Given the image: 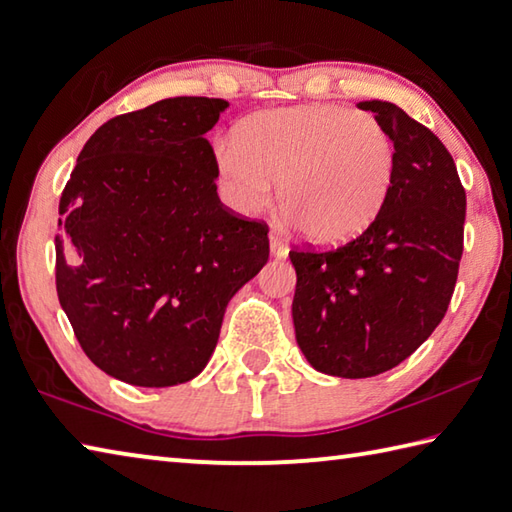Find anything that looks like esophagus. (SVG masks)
Instances as JSON below:
<instances>
[{"label":"esophagus","mask_w":512,"mask_h":512,"mask_svg":"<svg viewBox=\"0 0 512 512\" xmlns=\"http://www.w3.org/2000/svg\"><path fill=\"white\" fill-rule=\"evenodd\" d=\"M269 249H272V256L276 258H285L289 254V247L285 245V240L278 236V234H269Z\"/></svg>","instance_id":"1"}]
</instances>
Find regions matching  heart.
I'll use <instances>...</instances> for the list:
<instances>
[{
    "label": "heart",
    "instance_id": "1",
    "mask_svg": "<svg viewBox=\"0 0 512 512\" xmlns=\"http://www.w3.org/2000/svg\"><path fill=\"white\" fill-rule=\"evenodd\" d=\"M220 185L238 211L272 194L314 243H345L370 227L390 194L397 149L368 113L336 104L260 111L238 124L236 140L214 144Z\"/></svg>",
    "mask_w": 512,
    "mask_h": 512
}]
</instances>
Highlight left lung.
<instances>
[{
    "mask_svg": "<svg viewBox=\"0 0 512 512\" xmlns=\"http://www.w3.org/2000/svg\"><path fill=\"white\" fill-rule=\"evenodd\" d=\"M390 133L397 169L370 227L336 249H292L296 343L314 370L365 379L435 332L464 252L466 191L428 127L383 100L359 102Z\"/></svg>",
    "mask_w": 512,
    "mask_h": 512,
    "instance_id": "1",
    "label": "left lung"
}]
</instances>
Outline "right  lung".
Returning <instances> with one entry per match:
<instances>
[{
    "mask_svg": "<svg viewBox=\"0 0 512 512\" xmlns=\"http://www.w3.org/2000/svg\"><path fill=\"white\" fill-rule=\"evenodd\" d=\"M229 102L169 98L93 133L60 198L55 285L84 354L113 379L169 388L205 370L267 225L227 209L205 133Z\"/></svg>",
    "mask_w": 512,
    "mask_h": 512,
    "instance_id": "1",
    "label": "right lung"
}]
</instances>
